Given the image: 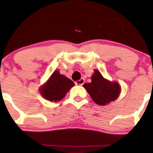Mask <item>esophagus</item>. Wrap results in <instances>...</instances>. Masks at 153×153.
I'll return each instance as SVG.
<instances>
[{
	"instance_id": "obj_1",
	"label": "esophagus",
	"mask_w": 153,
	"mask_h": 153,
	"mask_svg": "<svg viewBox=\"0 0 153 153\" xmlns=\"http://www.w3.org/2000/svg\"><path fill=\"white\" fill-rule=\"evenodd\" d=\"M84 82H85V81H84V78H81V79L78 80V81H77L76 82H75V84L78 86H82L83 84H84Z\"/></svg>"
}]
</instances>
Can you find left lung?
<instances>
[{"mask_svg":"<svg viewBox=\"0 0 153 153\" xmlns=\"http://www.w3.org/2000/svg\"><path fill=\"white\" fill-rule=\"evenodd\" d=\"M91 80L90 83L84 84L83 86L95 104L105 106L118 98L121 88L117 81L106 79L97 69L94 70Z\"/></svg>","mask_w":153,"mask_h":153,"instance_id":"left-lung-1","label":"left lung"}]
</instances>
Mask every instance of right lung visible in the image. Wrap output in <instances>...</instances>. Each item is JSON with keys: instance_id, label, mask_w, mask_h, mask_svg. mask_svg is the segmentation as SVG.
<instances>
[{"instance_id": "obj_1", "label": "right lung", "mask_w": 153, "mask_h": 153, "mask_svg": "<svg viewBox=\"0 0 153 153\" xmlns=\"http://www.w3.org/2000/svg\"><path fill=\"white\" fill-rule=\"evenodd\" d=\"M75 84L72 80L61 75L59 70L54 71L49 79L41 86L40 94L49 101L58 102L61 101Z\"/></svg>"}]
</instances>
